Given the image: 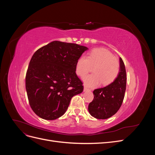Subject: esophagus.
I'll return each instance as SVG.
<instances>
[{
  "instance_id": "obj_1",
  "label": "esophagus",
  "mask_w": 155,
  "mask_h": 155,
  "mask_svg": "<svg viewBox=\"0 0 155 155\" xmlns=\"http://www.w3.org/2000/svg\"><path fill=\"white\" fill-rule=\"evenodd\" d=\"M84 91H85V92H86V91H91V89L87 88V87L85 86V87H84Z\"/></svg>"
}]
</instances>
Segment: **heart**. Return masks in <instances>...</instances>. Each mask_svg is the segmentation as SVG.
Instances as JSON below:
<instances>
[{"instance_id": "heart-1", "label": "heart", "mask_w": 155, "mask_h": 155, "mask_svg": "<svg viewBox=\"0 0 155 155\" xmlns=\"http://www.w3.org/2000/svg\"><path fill=\"white\" fill-rule=\"evenodd\" d=\"M94 74L83 78L85 86L95 87L102 82L104 85H109L118 78L120 64L119 60L114 57L109 50L104 48L92 50L88 57L81 56L76 63V72L79 76H84L92 69Z\"/></svg>"}]
</instances>
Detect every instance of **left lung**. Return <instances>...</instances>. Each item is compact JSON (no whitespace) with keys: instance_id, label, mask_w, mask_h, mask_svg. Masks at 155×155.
<instances>
[{"instance_id":"8db88e82","label":"left lung","mask_w":155,"mask_h":155,"mask_svg":"<svg viewBox=\"0 0 155 155\" xmlns=\"http://www.w3.org/2000/svg\"><path fill=\"white\" fill-rule=\"evenodd\" d=\"M120 70L116 80L108 86L93 91L94 100L88 105L89 113L97 119H107L114 115L122 104L126 90V70L120 58Z\"/></svg>"}]
</instances>
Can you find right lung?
I'll return each instance as SVG.
<instances>
[{
    "mask_svg": "<svg viewBox=\"0 0 155 155\" xmlns=\"http://www.w3.org/2000/svg\"><path fill=\"white\" fill-rule=\"evenodd\" d=\"M85 46L55 41L37 50L26 75L29 104L40 118L54 120L63 116L72 97L83 91L76 65Z\"/></svg>",
    "mask_w": 155,
    "mask_h": 155,
    "instance_id": "obj_1",
    "label": "right lung"
}]
</instances>
